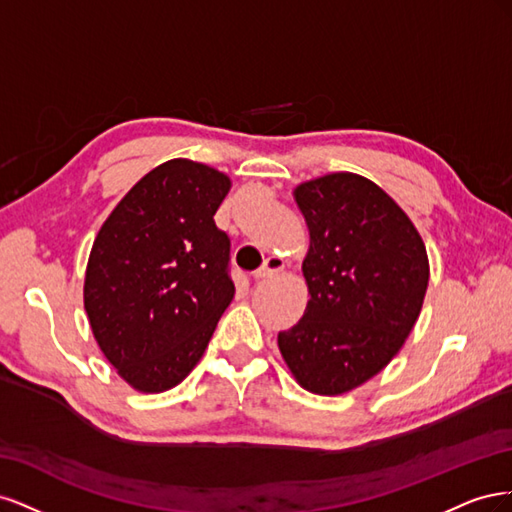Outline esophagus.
Masks as SVG:
<instances>
[{
  "label": "esophagus",
  "instance_id": "obj_1",
  "mask_svg": "<svg viewBox=\"0 0 512 512\" xmlns=\"http://www.w3.org/2000/svg\"><path fill=\"white\" fill-rule=\"evenodd\" d=\"M284 260L282 258H277V256H269L267 260H265V265H262L256 273H254V280H267V277H271V275H275V273H280V271H284Z\"/></svg>",
  "mask_w": 512,
  "mask_h": 512
}]
</instances>
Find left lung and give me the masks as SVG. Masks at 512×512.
<instances>
[{
	"mask_svg": "<svg viewBox=\"0 0 512 512\" xmlns=\"http://www.w3.org/2000/svg\"><path fill=\"white\" fill-rule=\"evenodd\" d=\"M292 196L309 232V301L277 346L305 391L344 395L406 344L429 284L427 250L408 213L363 175H322Z\"/></svg>",
	"mask_w": 512,
	"mask_h": 512,
	"instance_id": "obj_1",
	"label": "left lung"
}]
</instances>
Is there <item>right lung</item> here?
I'll list each match as a JSON object with an SVG mask.
<instances>
[{"instance_id":"right-lung-1","label":"right lung","mask_w":512,"mask_h":512,"mask_svg":"<svg viewBox=\"0 0 512 512\" xmlns=\"http://www.w3.org/2000/svg\"><path fill=\"white\" fill-rule=\"evenodd\" d=\"M230 188L218 168L168 160L132 185L91 245L89 327L138 393H164L188 378L235 297L230 241L213 222Z\"/></svg>"}]
</instances>
